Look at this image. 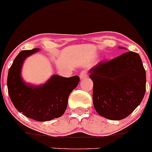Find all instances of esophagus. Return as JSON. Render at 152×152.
Returning a JSON list of instances; mask_svg holds the SVG:
<instances>
[{
  "instance_id": "esophagus-1",
  "label": "esophagus",
  "mask_w": 152,
  "mask_h": 152,
  "mask_svg": "<svg viewBox=\"0 0 152 152\" xmlns=\"http://www.w3.org/2000/svg\"><path fill=\"white\" fill-rule=\"evenodd\" d=\"M88 77L87 72L86 71V70H83V71L80 72V78L81 80H83L85 79L86 77Z\"/></svg>"
}]
</instances>
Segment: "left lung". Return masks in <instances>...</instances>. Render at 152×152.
Returning <instances> with one entry per match:
<instances>
[{
    "label": "left lung",
    "mask_w": 152,
    "mask_h": 152,
    "mask_svg": "<svg viewBox=\"0 0 152 152\" xmlns=\"http://www.w3.org/2000/svg\"><path fill=\"white\" fill-rule=\"evenodd\" d=\"M88 72L94 83L93 104L101 116L124 119L143 100L146 71L137 53L130 51L108 61H100Z\"/></svg>",
    "instance_id": "1"
}]
</instances>
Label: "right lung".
Returning a JSON list of instances; mask_svg holds the SVG:
<instances>
[{"mask_svg": "<svg viewBox=\"0 0 152 152\" xmlns=\"http://www.w3.org/2000/svg\"><path fill=\"white\" fill-rule=\"evenodd\" d=\"M39 49L23 50L18 55L9 70L7 87L9 97L15 108L35 121H47L64 113L70 93L77 86L78 76L64 77L53 75L39 86L26 83L21 76L26 58Z\"/></svg>", "mask_w": 152, "mask_h": 152, "instance_id": "right-lung-1", "label": "right lung"}]
</instances>
